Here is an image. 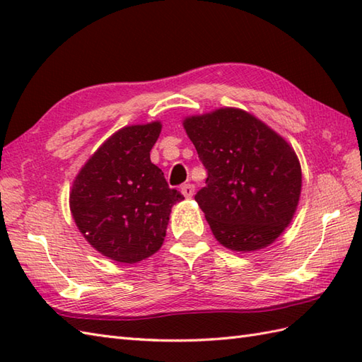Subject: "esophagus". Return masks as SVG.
Masks as SVG:
<instances>
[{"mask_svg":"<svg viewBox=\"0 0 362 362\" xmlns=\"http://www.w3.org/2000/svg\"><path fill=\"white\" fill-rule=\"evenodd\" d=\"M180 191L185 197H193L194 196V185L193 183H183Z\"/></svg>","mask_w":362,"mask_h":362,"instance_id":"obj_1","label":"esophagus"}]
</instances>
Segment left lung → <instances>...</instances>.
I'll list each match as a JSON object with an SVG mask.
<instances>
[{
	"mask_svg": "<svg viewBox=\"0 0 362 362\" xmlns=\"http://www.w3.org/2000/svg\"><path fill=\"white\" fill-rule=\"evenodd\" d=\"M183 127L209 174L194 199L214 238L238 252L275 241L294 216L302 188L291 146L240 109L191 117Z\"/></svg>",
	"mask_w": 362,
	"mask_h": 362,
	"instance_id": "obj_1",
	"label": "left lung"
}]
</instances>
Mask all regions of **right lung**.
<instances>
[{"mask_svg": "<svg viewBox=\"0 0 362 362\" xmlns=\"http://www.w3.org/2000/svg\"><path fill=\"white\" fill-rule=\"evenodd\" d=\"M160 130V122L118 130L81 169L71 189L81 233L119 263H136L161 247L171 206L183 199L151 161Z\"/></svg>", "mask_w": 362, "mask_h": 362, "instance_id": "right-lung-1", "label": "right lung"}]
</instances>
